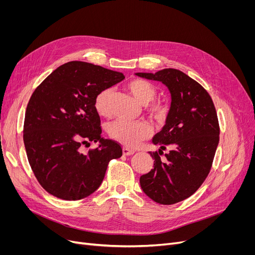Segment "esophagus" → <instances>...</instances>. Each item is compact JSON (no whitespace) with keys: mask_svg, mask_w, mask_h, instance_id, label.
I'll use <instances>...</instances> for the list:
<instances>
[{"mask_svg":"<svg viewBox=\"0 0 255 255\" xmlns=\"http://www.w3.org/2000/svg\"><path fill=\"white\" fill-rule=\"evenodd\" d=\"M123 154L125 155V156H130V155H132V154H134V151L133 150H131V149H129V148H123Z\"/></svg>","mask_w":255,"mask_h":255,"instance_id":"34e87169","label":"esophagus"}]
</instances>
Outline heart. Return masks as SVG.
I'll list each match as a JSON object with an SVG mask.
<instances>
[{"label": "heart", "mask_w": 255, "mask_h": 255, "mask_svg": "<svg viewBox=\"0 0 255 255\" xmlns=\"http://www.w3.org/2000/svg\"><path fill=\"white\" fill-rule=\"evenodd\" d=\"M126 89L140 104L144 105V111L152 119L163 121L167 115V106L160 100H154L157 95L156 87L141 78H133L127 83ZM114 91L110 88L101 90L94 99V107L101 117L112 116V102ZM109 135L116 141L130 148H134L142 140L149 138L152 134V127L144 121L128 122L124 120H117L107 128Z\"/></svg>", "instance_id": "obj_1"}]
</instances>
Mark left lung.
I'll return each mask as SVG.
<instances>
[{"instance_id":"obj_1","label":"left lung","mask_w":255,"mask_h":255,"mask_svg":"<svg viewBox=\"0 0 255 255\" xmlns=\"http://www.w3.org/2000/svg\"><path fill=\"white\" fill-rule=\"evenodd\" d=\"M136 75L161 82L171 95L166 123L153 138L160 146L159 153L150 152L154 168L140 177V187L158 204H177L191 196L211 170L220 134L215 105L202 86L180 70ZM167 146L171 151L162 162L159 155Z\"/></svg>"}]
</instances>
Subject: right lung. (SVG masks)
I'll use <instances>...</instances> for the list:
<instances>
[{"mask_svg": "<svg viewBox=\"0 0 255 255\" xmlns=\"http://www.w3.org/2000/svg\"><path fill=\"white\" fill-rule=\"evenodd\" d=\"M121 72L86 62L66 63L40 84L26 106L23 142L29 163L43 188L65 200L83 199L101 185L112 159L122 148L101 137L94 99L122 82ZM99 141L87 154L80 146Z\"/></svg>", "mask_w": 255, "mask_h": 255, "instance_id": "add662e5", "label": "right lung"}]
</instances>
